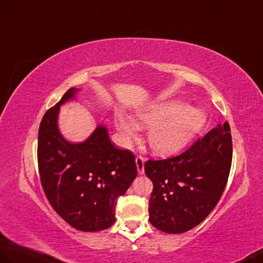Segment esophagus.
Instances as JSON below:
<instances>
[{
    "label": "esophagus",
    "instance_id": "1",
    "mask_svg": "<svg viewBox=\"0 0 263 263\" xmlns=\"http://www.w3.org/2000/svg\"><path fill=\"white\" fill-rule=\"evenodd\" d=\"M136 164H137V169L139 175H142L144 173V159L143 157L138 156L136 158Z\"/></svg>",
    "mask_w": 263,
    "mask_h": 263
}]
</instances>
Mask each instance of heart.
Here are the masks:
<instances>
[{
  "mask_svg": "<svg viewBox=\"0 0 263 263\" xmlns=\"http://www.w3.org/2000/svg\"><path fill=\"white\" fill-rule=\"evenodd\" d=\"M205 121L201 109L185 107L180 101L161 102L140 109L136 114V122L121 112L115 115V126L125 142L138 138L140 127H149L150 148L162 157L175 155L185 148L201 130Z\"/></svg>",
  "mask_w": 263,
  "mask_h": 263,
  "instance_id": "b5f03b06",
  "label": "heart"
}]
</instances>
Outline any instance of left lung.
I'll use <instances>...</instances> for the list:
<instances>
[{"mask_svg": "<svg viewBox=\"0 0 263 263\" xmlns=\"http://www.w3.org/2000/svg\"><path fill=\"white\" fill-rule=\"evenodd\" d=\"M232 163L228 122L198 139L181 155L148 160L144 172L154 182L149 221L166 233H184L197 227L218 203Z\"/></svg>", "mask_w": 263, "mask_h": 263, "instance_id": "obj_1", "label": "left lung"}]
</instances>
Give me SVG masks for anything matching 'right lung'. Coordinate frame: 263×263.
I'll use <instances>...</instances> for the list:
<instances>
[{
  "instance_id": "1",
  "label": "right lung",
  "mask_w": 263,
  "mask_h": 263,
  "mask_svg": "<svg viewBox=\"0 0 263 263\" xmlns=\"http://www.w3.org/2000/svg\"><path fill=\"white\" fill-rule=\"evenodd\" d=\"M72 87L41 120L38 166L42 188L57 214L83 232L106 230L115 223L118 198L137 177L134 155L115 148L104 125L83 142H69L58 129L60 106L75 99Z\"/></svg>"
}]
</instances>
